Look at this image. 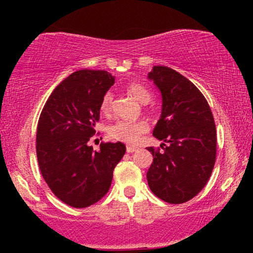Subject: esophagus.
Instances as JSON below:
<instances>
[{"label": "esophagus", "instance_id": "obj_1", "mask_svg": "<svg viewBox=\"0 0 253 253\" xmlns=\"http://www.w3.org/2000/svg\"><path fill=\"white\" fill-rule=\"evenodd\" d=\"M137 150H138V148L134 147V146H126L127 153H133V152H136Z\"/></svg>", "mask_w": 253, "mask_h": 253}]
</instances>
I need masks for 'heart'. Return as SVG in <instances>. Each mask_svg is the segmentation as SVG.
<instances>
[{"label": "heart", "instance_id": "heart-1", "mask_svg": "<svg viewBox=\"0 0 253 253\" xmlns=\"http://www.w3.org/2000/svg\"><path fill=\"white\" fill-rule=\"evenodd\" d=\"M126 92L141 103L150 102L152 93L146 85L141 83L132 82L126 86ZM100 109L103 114H109L113 109V94L107 92L102 96ZM148 130L147 124L144 121H117L108 129V134L113 139L123 141L126 144H136L144 133Z\"/></svg>", "mask_w": 253, "mask_h": 253}]
</instances>
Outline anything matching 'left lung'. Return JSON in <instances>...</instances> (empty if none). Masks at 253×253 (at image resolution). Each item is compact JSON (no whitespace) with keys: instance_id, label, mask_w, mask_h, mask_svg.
Here are the masks:
<instances>
[{"instance_id":"8db88e82","label":"left lung","mask_w":253,"mask_h":253,"mask_svg":"<svg viewBox=\"0 0 253 253\" xmlns=\"http://www.w3.org/2000/svg\"><path fill=\"white\" fill-rule=\"evenodd\" d=\"M160 89L161 117L153 136L164 140L152 152L147 171L152 192L169 204H183L202 191L209 182L216 158V129L203 93L184 76L164 65L148 74Z\"/></svg>"}]
</instances>
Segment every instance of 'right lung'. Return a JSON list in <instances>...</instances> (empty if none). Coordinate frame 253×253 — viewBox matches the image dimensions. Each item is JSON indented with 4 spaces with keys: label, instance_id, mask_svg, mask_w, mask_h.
<instances>
[{
    "label": "right lung",
    "instance_id": "obj_1",
    "mask_svg": "<svg viewBox=\"0 0 253 253\" xmlns=\"http://www.w3.org/2000/svg\"><path fill=\"white\" fill-rule=\"evenodd\" d=\"M115 78L103 70L76 71L54 89L40 114L37 158L51 192L64 204L84 209L108 192L113 171L126 145L101 143L94 151L88 140L95 133L100 103Z\"/></svg>",
    "mask_w": 253,
    "mask_h": 253
}]
</instances>
